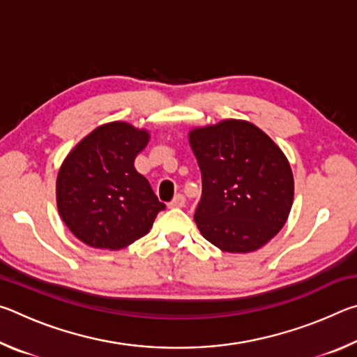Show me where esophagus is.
Segmentation results:
<instances>
[{
    "label": "esophagus",
    "instance_id": "esophagus-1",
    "mask_svg": "<svg viewBox=\"0 0 357 357\" xmlns=\"http://www.w3.org/2000/svg\"><path fill=\"white\" fill-rule=\"evenodd\" d=\"M184 203H185L184 195H181V193H178V195H174L173 200L168 203V206H170V208H183Z\"/></svg>",
    "mask_w": 357,
    "mask_h": 357
}]
</instances>
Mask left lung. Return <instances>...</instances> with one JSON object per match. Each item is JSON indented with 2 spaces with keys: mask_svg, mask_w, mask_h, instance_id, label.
<instances>
[{
  "mask_svg": "<svg viewBox=\"0 0 357 357\" xmlns=\"http://www.w3.org/2000/svg\"><path fill=\"white\" fill-rule=\"evenodd\" d=\"M190 146L202 170L195 223L223 252L263 247L285 225L294 197L285 154L247 121L227 119L193 129Z\"/></svg>",
  "mask_w": 357,
  "mask_h": 357,
  "instance_id": "obj_1",
  "label": "left lung"
}]
</instances>
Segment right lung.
I'll list each match as a JSON object with an SVG mask.
<instances>
[{"mask_svg":"<svg viewBox=\"0 0 357 357\" xmlns=\"http://www.w3.org/2000/svg\"><path fill=\"white\" fill-rule=\"evenodd\" d=\"M149 135L126 123L100 126L66 157L56 179L66 225L96 249H123L146 234L165 203L135 170Z\"/></svg>","mask_w":357,"mask_h":357,"instance_id":"1","label":"right lung"}]
</instances>
